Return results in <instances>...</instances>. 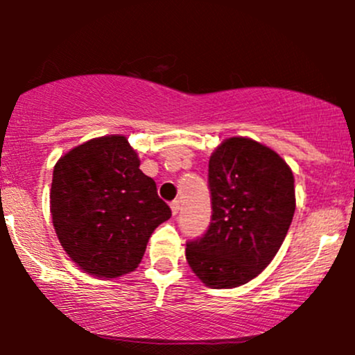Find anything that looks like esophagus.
I'll use <instances>...</instances> for the list:
<instances>
[{
	"instance_id": "obj_1",
	"label": "esophagus",
	"mask_w": 355,
	"mask_h": 355,
	"mask_svg": "<svg viewBox=\"0 0 355 355\" xmlns=\"http://www.w3.org/2000/svg\"><path fill=\"white\" fill-rule=\"evenodd\" d=\"M170 209H172V214H173V215H177L178 210H180V202L173 200L172 203H170Z\"/></svg>"
}]
</instances>
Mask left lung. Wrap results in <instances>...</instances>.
I'll use <instances>...</instances> for the list:
<instances>
[{
    "label": "left lung",
    "mask_w": 355,
    "mask_h": 355,
    "mask_svg": "<svg viewBox=\"0 0 355 355\" xmlns=\"http://www.w3.org/2000/svg\"><path fill=\"white\" fill-rule=\"evenodd\" d=\"M211 222L187 243V262L207 287L250 282L272 262L295 211L294 173L268 146L222 141L209 162Z\"/></svg>",
    "instance_id": "8db88e82"
}]
</instances>
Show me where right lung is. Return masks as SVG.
Instances as JSON below:
<instances>
[{
    "mask_svg": "<svg viewBox=\"0 0 355 355\" xmlns=\"http://www.w3.org/2000/svg\"><path fill=\"white\" fill-rule=\"evenodd\" d=\"M50 209L68 257L108 279L135 270L150 235L172 217L123 135L93 138L64 153L53 170Z\"/></svg>",
    "mask_w": 355,
    "mask_h": 355,
    "instance_id": "obj_1",
    "label": "right lung"
}]
</instances>
